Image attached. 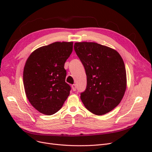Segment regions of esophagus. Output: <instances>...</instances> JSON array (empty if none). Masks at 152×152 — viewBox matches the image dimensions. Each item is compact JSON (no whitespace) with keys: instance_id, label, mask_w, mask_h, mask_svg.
<instances>
[{"instance_id":"34e87169","label":"esophagus","mask_w":152,"mask_h":152,"mask_svg":"<svg viewBox=\"0 0 152 152\" xmlns=\"http://www.w3.org/2000/svg\"><path fill=\"white\" fill-rule=\"evenodd\" d=\"M72 90L73 91H76V85L75 84H73L72 86Z\"/></svg>"}]
</instances>
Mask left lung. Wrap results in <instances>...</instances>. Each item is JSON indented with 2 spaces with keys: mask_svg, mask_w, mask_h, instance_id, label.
I'll use <instances>...</instances> for the list:
<instances>
[{
  "mask_svg": "<svg viewBox=\"0 0 152 152\" xmlns=\"http://www.w3.org/2000/svg\"><path fill=\"white\" fill-rule=\"evenodd\" d=\"M74 49L84 66L86 89L80 99L89 112L102 115L121 103L127 87L123 59L116 50L95 42H75Z\"/></svg>",
  "mask_w": 152,
  "mask_h": 152,
  "instance_id": "8db88e82",
  "label": "left lung"
}]
</instances>
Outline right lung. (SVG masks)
I'll return each mask as SVG.
<instances>
[{
    "mask_svg": "<svg viewBox=\"0 0 152 152\" xmlns=\"http://www.w3.org/2000/svg\"><path fill=\"white\" fill-rule=\"evenodd\" d=\"M73 50V42H56L32 52L23 70L26 97L40 113L54 114L70 94L64 65Z\"/></svg>",
    "mask_w": 152,
    "mask_h": 152,
    "instance_id": "obj_1",
    "label": "right lung"
}]
</instances>
